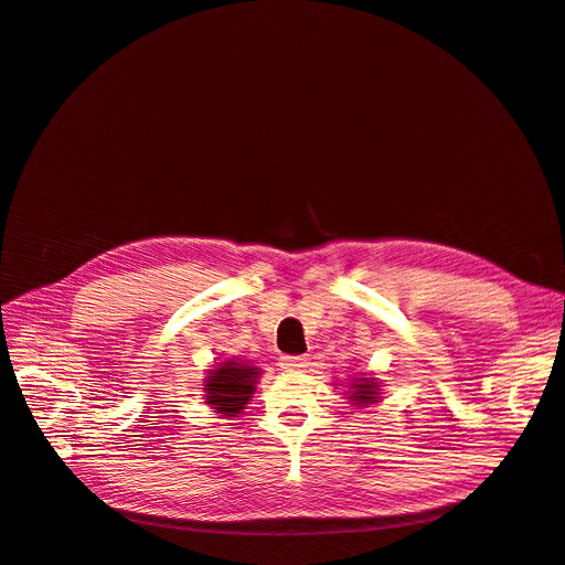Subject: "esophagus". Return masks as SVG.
<instances>
[{
  "label": "esophagus",
  "instance_id": "34e87169",
  "mask_svg": "<svg viewBox=\"0 0 565 565\" xmlns=\"http://www.w3.org/2000/svg\"><path fill=\"white\" fill-rule=\"evenodd\" d=\"M310 366L308 356H280V369L287 371V373H301Z\"/></svg>",
  "mask_w": 565,
  "mask_h": 565
}]
</instances>
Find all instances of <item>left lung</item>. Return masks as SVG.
Wrapping results in <instances>:
<instances>
[{
    "instance_id": "8db88e82",
    "label": "left lung",
    "mask_w": 565,
    "mask_h": 565,
    "mask_svg": "<svg viewBox=\"0 0 565 565\" xmlns=\"http://www.w3.org/2000/svg\"><path fill=\"white\" fill-rule=\"evenodd\" d=\"M380 380L375 375H354L348 380V398L352 408L361 411L380 401Z\"/></svg>"
}]
</instances>
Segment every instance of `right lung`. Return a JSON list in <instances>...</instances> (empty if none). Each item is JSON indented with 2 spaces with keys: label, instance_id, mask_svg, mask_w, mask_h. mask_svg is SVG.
Wrapping results in <instances>:
<instances>
[{
  "label": "right lung",
  "instance_id": "add662e5",
  "mask_svg": "<svg viewBox=\"0 0 565 565\" xmlns=\"http://www.w3.org/2000/svg\"><path fill=\"white\" fill-rule=\"evenodd\" d=\"M259 375L262 369L255 366L253 361H220V364L206 371L204 385H201L206 405L224 419L238 417L247 408V403H250Z\"/></svg>",
  "mask_w": 565,
  "mask_h": 565
}]
</instances>
